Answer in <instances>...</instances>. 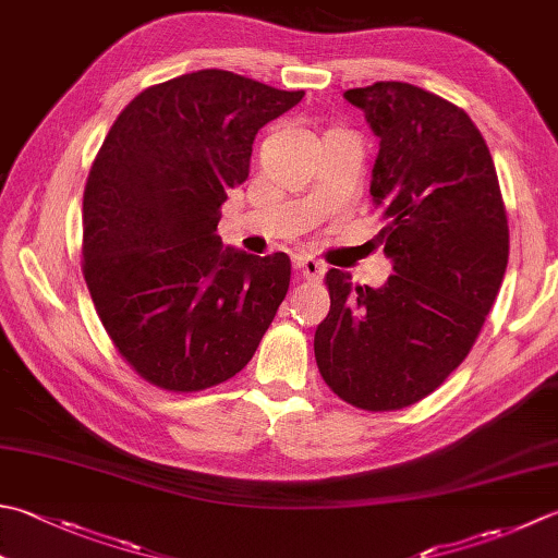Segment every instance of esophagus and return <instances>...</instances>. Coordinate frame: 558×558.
Returning a JSON list of instances; mask_svg holds the SVG:
<instances>
[{
  "instance_id": "obj_1",
  "label": "esophagus",
  "mask_w": 558,
  "mask_h": 558,
  "mask_svg": "<svg viewBox=\"0 0 558 558\" xmlns=\"http://www.w3.org/2000/svg\"><path fill=\"white\" fill-rule=\"evenodd\" d=\"M294 268H298L302 278H310V280H319L324 276V266L319 264V260L312 256H304V254L294 258Z\"/></svg>"
}]
</instances>
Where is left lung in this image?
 Segmentation results:
<instances>
[{
    "mask_svg": "<svg viewBox=\"0 0 558 558\" xmlns=\"http://www.w3.org/2000/svg\"><path fill=\"white\" fill-rule=\"evenodd\" d=\"M379 137L369 181L391 270L360 288L331 268L314 355L326 385L365 411L428 397L472 351L508 266V217L486 140L462 108L403 82L348 89Z\"/></svg>",
    "mask_w": 558,
    "mask_h": 558,
    "instance_id": "8db88e82",
    "label": "left lung"
}]
</instances>
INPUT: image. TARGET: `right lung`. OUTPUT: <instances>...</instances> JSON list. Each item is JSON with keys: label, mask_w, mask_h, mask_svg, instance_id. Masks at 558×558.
I'll list each match as a JSON object with an SVG mask.
<instances>
[{"label": "right lung", "mask_w": 558, "mask_h": 558, "mask_svg": "<svg viewBox=\"0 0 558 558\" xmlns=\"http://www.w3.org/2000/svg\"><path fill=\"white\" fill-rule=\"evenodd\" d=\"M302 96L201 70L137 94L108 130L84 189V278L118 353L151 385L234 377L286 300L288 254L222 246L217 222L258 130Z\"/></svg>", "instance_id": "right-lung-1"}]
</instances>
